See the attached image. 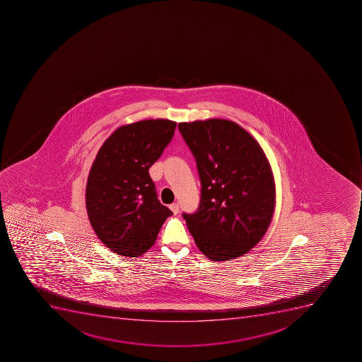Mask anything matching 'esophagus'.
<instances>
[{"mask_svg": "<svg viewBox=\"0 0 362 362\" xmlns=\"http://www.w3.org/2000/svg\"><path fill=\"white\" fill-rule=\"evenodd\" d=\"M170 210L173 212L174 214H179V204L177 203H173V204H170Z\"/></svg>", "mask_w": 362, "mask_h": 362, "instance_id": "obj_1", "label": "esophagus"}]
</instances>
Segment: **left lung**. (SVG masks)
<instances>
[{"instance_id": "left-lung-1", "label": "left lung", "mask_w": 362, "mask_h": 362, "mask_svg": "<svg viewBox=\"0 0 362 362\" xmlns=\"http://www.w3.org/2000/svg\"><path fill=\"white\" fill-rule=\"evenodd\" d=\"M197 164L201 202L183 214L198 249L211 261L243 256L264 236L274 217V174L261 145L223 119L179 123Z\"/></svg>"}]
</instances>
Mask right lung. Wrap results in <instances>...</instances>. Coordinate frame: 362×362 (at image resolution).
I'll list each match as a JSON object with an SVG mask.
<instances>
[{
	"label": "right lung",
	"instance_id": "1",
	"mask_svg": "<svg viewBox=\"0 0 362 362\" xmlns=\"http://www.w3.org/2000/svg\"><path fill=\"white\" fill-rule=\"evenodd\" d=\"M175 128L176 122L165 119L126 124L98 151L86 183V211L99 240L115 254L139 257L148 252L173 214L158 199L148 168Z\"/></svg>",
	"mask_w": 362,
	"mask_h": 362
}]
</instances>
